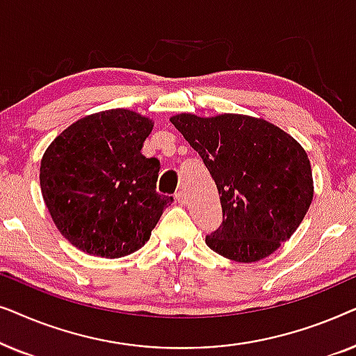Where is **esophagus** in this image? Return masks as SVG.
I'll return each instance as SVG.
<instances>
[{
    "label": "esophagus",
    "instance_id": "obj_1",
    "mask_svg": "<svg viewBox=\"0 0 356 356\" xmlns=\"http://www.w3.org/2000/svg\"><path fill=\"white\" fill-rule=\"evenodd\" d=\"M175 199H177L178 204H181V206H183V204L188 202V194L184 191H178L177 194H175Z\"/></svg>",
    "mask_w": 356,
    "mask_h": 356
}]
</instances>
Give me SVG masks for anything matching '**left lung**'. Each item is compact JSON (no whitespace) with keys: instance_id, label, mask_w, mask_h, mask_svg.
Segmentation results:
<instances>
[{"instance_id":"8db88e82","label":"left lung","mask_w":356,"mask_h":356,"mask_svg":"<svg viewBox=\"0 0 356 356\" xmlns=\"http://www.w3.org/2000/svg\"><path fill=\"white\" fill-rule=\"evenodd\" d=\"M170 121L201 155L220 194L223 222L206 236L207 246L236 262L261 261L279 250L313 201L306 150L254 116L179 113Z\"/></svg>"}]
</instances>
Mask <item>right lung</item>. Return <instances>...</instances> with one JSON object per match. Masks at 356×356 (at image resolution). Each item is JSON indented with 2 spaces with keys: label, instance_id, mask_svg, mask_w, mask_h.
Returning a JSON list of instances; mask_svg holds the SVG:
<instances>
[{
  "label": "right lung",
  "instance_id": "add662e5",
  "mask_svg": "<svg viewBox=\"0 0 356 356\" xmlns=\"http://www.w3.org/2000/svg\"><path fill=\"white\" fill-rule=\"evenodd\" d=\"M152 120L105 110L77 120L48 145L40 188L61 235L77 250L123 257L150 238L173 197L155 191L160 162L140 154Z\"/></svg>",
  "mask_w": 356,
  "mask_h": 356
}]
</instances>
